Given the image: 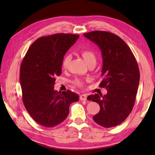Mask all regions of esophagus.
I'll return each instance as SVG.
<instances>
[{
    "mask_svg": "<svg viewBox=\"0 0 155 155\" xmlns=\"http://www.w3.org/2000/svg\"><path fill=\"white\" fill-rule=\"evenodd\" d=\"M87 98V94H82L80 96V100L81 101H86Z\"/></svg>",
    "mask_w": 155,
    "mask_h": 155,
    "instance_id": "esophagus-1",
    "label": "esophagus"
}]
</instances>
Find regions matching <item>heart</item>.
I'll return each instance as SVG.
<instances>
[{
    "mask_svg": "<svg viewBox=\"0 0 155 155\" xmlns=\"http://www.w3.org/2000/svg\"><path fill=\"white\" fill-rule=\"evenodd\" d=\"M81 54L82 57L84 58V61L86 63L89 65H95L97 62V57L94 52L89 50V49H84L81 51ZM71 60V56L70 54H66L63 57V59L62 61V67L63 68H67ZM74 83L77 85V86L79 87H83L84 86V81L82 79L79 78H76L74 81Z\"/></svg>",
    "mask_w": 155,
    "mask_h": 155,
    "instance_id": "obj_1",
    "label": "heart"
}]
</instances>
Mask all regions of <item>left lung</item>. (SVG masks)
Segmentation results:
<instances>
[{
	"label": "left lung",
	"mask_w": 155,
	"mask_h": 155,
	"mask_svg": "<svg viewBox=\"0 0 155 155\" xmlns=\"http://www.w3.org/2000/svg\"><path fill=\"white\" fill-rule=\"evenodd\" d=\"M100 48L103 57V80L99 87L107 94H92L87 100L100 105L93 120L105 128H110L126 119L132 111L140 81L135 57L123 39L112 32L95 31L84 34Z\"/></svg>",
	"instance_id": "obj_1"
}]
</instances>
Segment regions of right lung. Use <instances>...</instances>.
Here are the masks:
<instances>
[{
  "mask_svg": "<svg viewBox=\"0 0 155 155\" xmlns=\"http://www.w3.org/2000/svg\"><path fill=\"white\" fill-rule=\"evenodd\" d=\"M79 35L58 33L42 37L32 43L20 68L19 81L25 108L35 121L53 127L68 117L69 107L79 100L77 93L54 90L62 73V61Z\"/></svg>",
  "mask_w": 155,
  "mask_h": 155,
  "instance_id": "1",
  "label": "right lung"
}]
</instances>
